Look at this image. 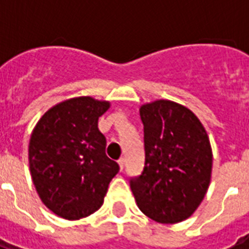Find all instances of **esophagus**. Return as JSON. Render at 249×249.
<instances>
[{
    "mask_svg": "<svg viewBox=\"0 0 249 249\" xmlns=\"http://www.w3.org/2000/svg\"><path fill=\"white\" fill-rule=\"evenodd\" d=\"M117 163H119V166H120V170L124 169V165H125V159H124V158H120V159L117 160Z\"/></svg>",
    "mask_w": 249,
    "mask_h": 249,
    "instance_id": "obj_1",
    "label": "esophagus"
}]
</instances>
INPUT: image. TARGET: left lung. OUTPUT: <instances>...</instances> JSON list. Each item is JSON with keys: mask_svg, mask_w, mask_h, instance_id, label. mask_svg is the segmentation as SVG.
Masks as SVG:
<instances>
[{"mask_svg": "<svg viewBox=\"0 0 249 249\" xmlns=\"http://www.w3.org/2000/svg\"><path fill=\"white\" fill-rule=\"evenodd\" d=\"M144 168L130 179L137 205L151 220L177 224L204 199L212 174V147L204 126L185 106L159 99L141 106Z\"/></svg>", "mask_w": 249, "mask_h": 249, "instance_id": "8db88e82", "label": "left lung"}]
</instances>
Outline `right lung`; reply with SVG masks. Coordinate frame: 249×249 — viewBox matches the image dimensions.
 <instances>
[{
    "instance_id": "1",
    "label": "right lung",
    "mask_w": 249,
    "mask_h": 249,
    "mask_svg": "<svg viewBox=\"0 0 249 249\" xmlns=\"http://www.w3.org/2000/svg\"><path fill=\"white\" fill-rule=\"evenodd\" d=\"M109 102L76 97L53 106L31 134L29 170L38 196L64 220H80L101 208L119 164L106 155L98 119Z\"/></svg>"
}]
</instances>
